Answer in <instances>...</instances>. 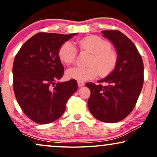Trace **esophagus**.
I'll list each match as a JSON object with an SVG mask.
<instances>
[{"label": "esophagus", "instance_id": "obj_1", "mask_svg": "<svg viewBox=\"0 0 157 157\" xmlns=\"http://www.w3.org/2000/svg\"><path fill=\"white\" fill-rule=\"evenodd\" d=\"M77 85H78L79 87H82V86H84L85 83H84L83 82H81V81H78V82H77Z\"/></svg>", "mask_w": 157, "mask_h": 157}]
</instances>
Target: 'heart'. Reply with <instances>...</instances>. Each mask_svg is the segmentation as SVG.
I'll return each mask as SVG.
<instances>
[{"mask_svg":"<svg viewBox=\"0 0 157 157\" xmlns=\"http://www.w3.org/2000/svg\"><path fill=\"white\" fill-rule=\"evenodd\" d=\"M81 51L91 55L88 67L75 66L66 71L68 77L77 81H86L95 78L100 74L105 76L113 71L117 62V55L111 49V44L98 36H90L78 42ZM77 56L76 47L69 41L64 43L59 50V57L66 64L75 62Z\"/></svg>","mask_w":157,"mask_h":157,"instance_id":"heart-1","label":"heart"}]
</instances>
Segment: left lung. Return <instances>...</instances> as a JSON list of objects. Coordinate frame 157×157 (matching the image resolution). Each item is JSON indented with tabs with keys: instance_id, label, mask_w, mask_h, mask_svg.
Segmentation results:
<instances>
[{
	"instance_id": "obj_1",
	"label": "left lung",
	"mask_w": 157,
	"mask_h": 157,
	"mask_svg": "<svg viewBox=\"0 0 157 157\" xmlns=\"http://www.w3.org/2000/svg\"><path fill=\"white\" fill-rule=\"evenodd\" d=\"M102 33L116 48L117 62L112 72L98 81V85L86 84L91 91L88 105L95 118L112 123L125 119L136 105L143 86L144 66L134 43L121 32L105 30Z\"/></svg>"
}]
</instances>
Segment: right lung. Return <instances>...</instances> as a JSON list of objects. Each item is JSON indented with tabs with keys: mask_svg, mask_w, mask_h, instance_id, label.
Here are the masks:
<instances>
[{
	"mask_svg": "<svg viewBox=\"0 0 157 157\" xmlns=\"http://www.w3.org/2000/svg\"><path fill=\"white\" fill-rule=\"evenodd\" d=\"M77 35L40 32L21 46L14 60L13 89L23 113L33 122L48 124L60 118L77 89L74 79L59 82L64 67L59 50Z\"/></svg>",
	"mask_w": 157,
	"mask_h": 157,
	"instance_id": "right-lung-1",
	"label": "right lung"
}]
</instances>
